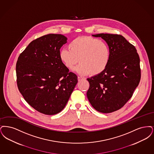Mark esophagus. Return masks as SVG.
I'll return each mask as SVG.
<instances>
[{
	"label": "esophagus",
	"instance_id": "esophagus-1",
	"mask_svg": "<svg viewBox=\"0 0 154 154\" xmlns=\"http://www.w3.org/2000/svg\"><path fill=\"white\" fill-rule=\"evenodd\" d=\"M83 79H83V78H82V77H80V76H78V80L79 82L81 80H83Z\"/></svg>",
	"mask_w": 154,
	"mask_h": 154
}]
</instances>
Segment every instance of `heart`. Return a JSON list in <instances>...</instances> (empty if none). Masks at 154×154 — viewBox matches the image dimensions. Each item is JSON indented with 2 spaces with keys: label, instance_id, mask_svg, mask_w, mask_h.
Listing matches in <instances>:
<instances>
[{
  "label": "heart",
  "instance_id": "1",
  "mask_svg": "<svg viewBox=\"0 0 154 154\" xmlns=\"http://www.w3.org/2000/svg\"><path fill=\"white\" fill-rule=\"evenodd\" d=\"M68 49H62L59 57L68 68H74L80 75L90 74L97 75L103 72L109 65L111 52L109 45L102 41L92 37H79L71 41Z\"/></svg>",
  "mask_w": 154,
  "mask_h": 154
}]
</instances>
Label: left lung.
Segmentation results:
<instances>
[{"instance_id": "8db88e82", "label": "left lung", "mask_w": 154, "mask_h": 154, "mask_svg": "<svg viewBox=\"0 0 154 154\" xmlns=\"http://www.w3.org/2000/svg\"><path fill=\"white\" fill-rule=\"evenodd\" d=\"M92 35L106 42L111 56L103 72L87 78L90 83L87 98L98 112L112 113L122 107L138 86L141 78L140 58L135 47L121 35Z\"/></svg>"}]
</instances>
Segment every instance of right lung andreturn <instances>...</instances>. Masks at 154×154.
Masks as SVG:
<instances>
[{
  "label": "right lung",
  "instance_id": "1",
  "mask_svg": "<svg viewBox=\"0 0 154 154\" xmlns=\"http://www.w3.org/2000/svg\"><path fill=\"white\" fill-rule=\"evenodd\" d=\"M67 38L49 34L32 41L16 64L19 91L27 102L41 113L54 115L67 104L78 77L60 60L61 47Z\"/></svg>",
  "mask_w": 154,
  "mask_h": 154
}]
</instances>
